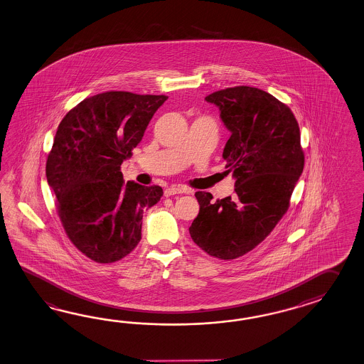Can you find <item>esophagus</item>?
I'll list each match as a JSON object with an SVG mask.
<instances>
[{
	"label": "esophagus",
	"mask_w": 364,
	"mask_h": 364,
	"mask_svg": "<svg viewBox=\"0 0 364 364\" xmlns=\"http://www.w3.org/2000/svg\"><path fill=\"white\" fill-rule=\"evenodd\" d=\"M188 193V190L182 186H170L165 190V196H176V194H183Z\"/></svg>",
	"instance_id": "1"
}]
</instances>
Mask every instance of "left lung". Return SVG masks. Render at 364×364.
<instances>
[{
    "label": "left lung",
    "instance_id": "8db88e82",
    "mask_svg": "<svg viewBox=\"0 0 364 364\" xmlns=\"http://www.w3.org/2000/svg\"><path fill=\"white\" fill-rule=\"evenodd\" d=\"M231 132L223 150L235 194L213 199L196 191L199 214L188 228L199 248L222 260L252 251L289 208L305 156L299 122L287 104L248 85L205 96Z\"/></svg>",
    "mask_w": 364,
    "mask_h": 364
}]
</instances>
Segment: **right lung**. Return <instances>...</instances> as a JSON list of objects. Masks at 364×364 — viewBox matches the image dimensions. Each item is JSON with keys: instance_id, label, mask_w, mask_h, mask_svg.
<instances>
[{"instance_id": "1", "label": "right lung", "mask_w": 364, "mask_h": 364, "mask_svg": "<svg viewBox=\"0 0 364 364\" xmlns=\"http://www.w3.org/2000/svg\"><path fill=\"white\" fill-rule=\"evenodd\" d=\"M165 95L109 91L84 99L59 124L46 162L47 182L68 239L91 260H122L141 240L142 213L159 186L124 183L129 159Z\"/></svg>"}]
</instances>
